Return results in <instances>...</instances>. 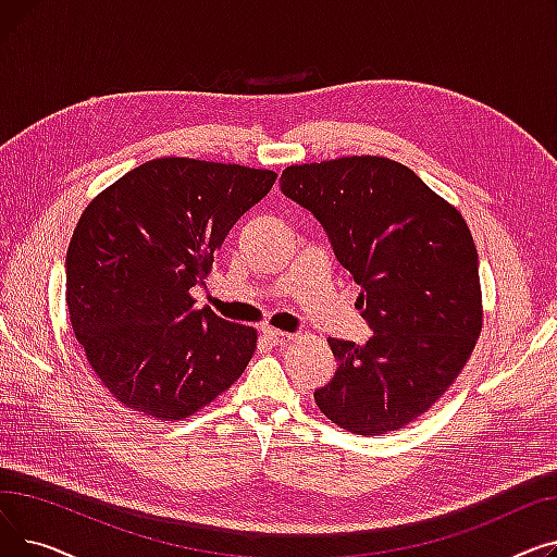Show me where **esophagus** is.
I'll list each match as a JSON object with an SVG mask.
<instances>
[{
  "label": "esophagus",
  "instance_id": "obj_1",
  "mask_svg": "<svg viewBox=\"0 0 557 557\" xmlns=\"http://www.w3.org/2000/svg\"><path fill=\"white\" fill-rule=\"evenodd\" d=\"M263 334V338H267L271 345H277V347H282V345H288L290 341H294V334H288V332H280V330H271V327H267L261 332Z\"/></svg>",
  "mask_w": 557,
  "mask_h": 557
}]
</instances>
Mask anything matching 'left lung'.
<instances>
[{
  "label": "left lung",
  "instance_id": "8db88e82",
  "mask_svg": "<svg viewBox=\"0 0 557 557\" xmlns=\"http://www.w3.org/2000/svg\"><path fill=\"white\" fill-rule=\"evenodd\" d=\"M280 185L323 223L372 330L366 345L327 338L338 368L313 393L318 408L357 435L418 420L456 382L483 327L467 221L411 169L379 156L286 166Z\"/></svg>",
  "mask_w": 557,
  "mask_h": 557
}]
</instances>
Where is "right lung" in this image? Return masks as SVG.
I'll return each instance as SVG.
<instances>
[{
    "label": "right lung",
    "mask_w": 557,
    "mask_h": 557,
    "mask_svg": "<svg viewBox=\"0 0 557 557\" xmlns=\"http://www.w3.org/2000/svg\"><path fill=\"white\" fill-rule=\"evenodd\" d=\"M275 171L194 158L144 162L83 210L65 259L70 323L103 388L156 420H185L252 359L257 330L196 309L227 232Z\"/></svg>",
    "instance_id": "obj_1"
}]
</instances>
